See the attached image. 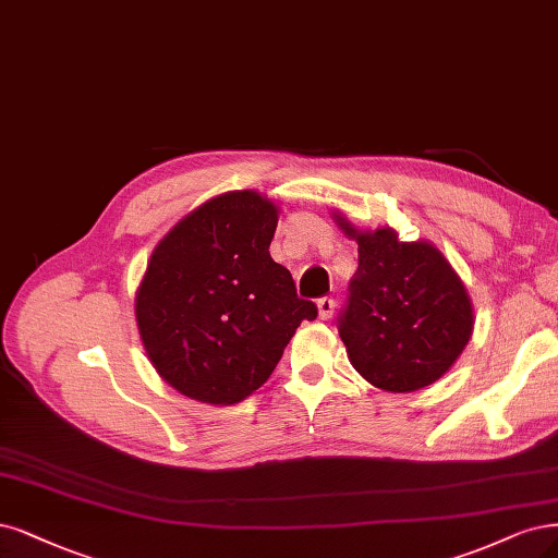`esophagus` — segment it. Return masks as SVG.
<instances>
[{"instance_id": "obj_1", "label": "esophagus", "mask_w": 558, "mask_h": 558, "mask_svg": "<svg viewBox=\"0 0 558 558\" xmlns=\"http://www.w3.org/2000/svg\"><path fill=\"white\" fill-rule=\"evenodd\" d=\"M335 300L332 298H320L318 300V316L323 318V320H328V318H332V314H335Z\"/></svg>"}]
</instances>
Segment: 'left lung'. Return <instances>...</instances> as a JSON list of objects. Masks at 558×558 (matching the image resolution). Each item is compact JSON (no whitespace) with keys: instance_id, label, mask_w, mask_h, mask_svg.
<instances>
[{"instance_id":"8db88e82","label":"left lung","mask_w":558,"mask_h":558,"mask_svg":"<svg viewBox=\"0 0 558 558\" xmlns=\"http://www.w3.org/2000/svg\"><path fill=\"white\" fill-rule=\"evenodd\" d=\"M357 242V272L339 316V337L360 376L388 392L432 386L473 335V304L462 279L425 240L399 242L390 226L360 230L335 215Z\"/></svg>"}]
</instances>
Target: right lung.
Instances as JSON below:
<instances>
[{"instance_id":"obj_1","label":"right lung","mask_w":558,"mask_h":558,"mask_svg":"<svg viewBox=\"0 0 558 558\" xmlns=\"http://www.w3.org/2000/svg\"><path fill=\"white\" fill-rule=\"evenodd\" d=\"M279 207L258 191H228L172 226L136 293V323L159 376L215 407L270 378L316 304L270 256Z\"/></svg>"}]
</instances>
